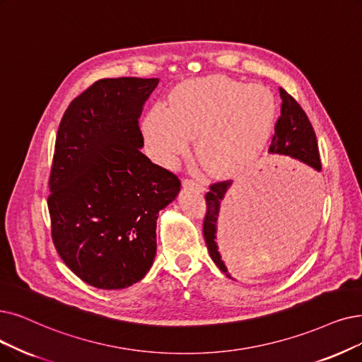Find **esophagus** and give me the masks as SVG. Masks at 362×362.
Instances as JSON below:
<instances>
[{
	"label": "esophagus",
	"instance_id": "obj_1",
	"mask_svg": "<svg viewBox=\"0 0 362 362\" xmlns=\"http://www.w3.org/2000/svg\"><path fill=\"white\" fill-rule=\"evenodd\" d=\"M184 185H185V187H192V189H196L197 192H204V190H205L204 184L196 181V180H192V178H185V180H184Z\"/></svg>",
	"mask_w": 362,
	"mask_h": 362
}]
</instances>
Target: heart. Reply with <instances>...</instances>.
I'll return each mask as SVG.
<instances>
[{
	"label": "heart",
	"mask_w": 362,
	"mask_h": 362,
	"mask_svg": "<svg viewBox=\"0 0 362 362\" xmlns=\"http://www.w3.org/2000/svg\"><path fill=\"white\" fill-rule=\"evenodd\" d=\"M276 104L257 84L223 76L190 80L173 90L169 107H154L144 135L157 162L172 165L189 148L211 173H230L252 162L272 131Z\"/></svg>",
	"instance_id": "b5f03b06"
}]
</instances>
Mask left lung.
<instances>
[{"label": "left lung", "instance_id": "8db88e82", "mask_svg": "<svg viewBox=\"0 0 362 362\" xmlns=\"http://www.w3.org/2000/svg\"><path fill=\"white\" fill-rule=\"evenodd\" d=\"M279 95L282 98L281 115L276 120V124H274V134L270 141L269 151L291 156L294 158H298L300 162L312 166L313 169L321 170L322 165L320 158V150H317L316 135L305 110L282 88L279 89ZM230 184L231 181L226 180L209 185V192L205 194L206 214L204 218V236L209 255L214 259V263L228 278V270L221 259L218 247H216V228L220 227L218 212L221 200Z\"/></svg>", "mask_w": 362, "mask_h": 362}]
</instances>
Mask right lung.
<instances>
[{
	"label": "right lung",
	"instance_id": "obj_1",
	"mask_svg": "<svg viewBox=\"0 0 362 362\" xmlns=\"http://www.w3.org/2000/svg\"><path fill=\"white\" fill-rule=\"evenodd\" d=\"M157 78H103L68 105L47 199L57 254L100 290L141 281L156 255L157 214L181 181L141 153L142 105Z\"/></svg>",
	"mask_w": 362,
	"mask_h": 362
}]
</instances>
